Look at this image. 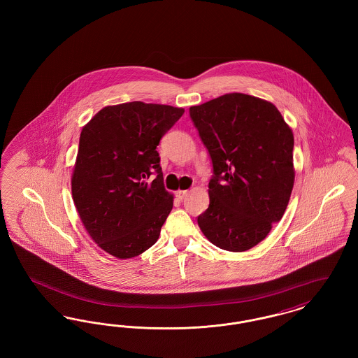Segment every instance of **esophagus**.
<instances>
[{"label": "esophagus", "instance_id": "obj_1", "mask_svg": "<svg viewBox=\"0 0 358 358\" xmlns=\"http://www.w3.org/2000/svg\"><path fill=\"white\" fill-rule=\"evenodd\" d=\"M187 196V190H177L176 192V197L180 200H184Z\"/></svg>", "mask_w": 358, "mask_h": 358}]
</instances>
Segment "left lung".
<instances>
[{"label":"left lung","instance_id":"8db88e82","mask_svg":"<svg viewBox=\"0 0 358 358\" xmlns=\"http://www.w3.org/2000/svg\"><path fill=\"white\" fill-rule=\"evenodd\" d=\"M189 114L213 165L199 227L216 247L247 251L266 238L289 204L292 130L273 103L240 92L192 106Z\"/></svg>","mask_w":358,"mask_h":358}]
</instances>
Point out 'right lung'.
<instances>
[{
	"label": "right lung",
	"instance_id": "obj_1",
	"mask_svg": "<svg viewBox=\"0 0 358 358\" xmlns=\"http://www.w3.org/2000/svg\"><path fill=\"white\" fill-rule=\"evenodd\" d=\"M184 111L122 103L104 107L82 129L72 199L85 231L107 254L130 259L159 238L173 194L164 187L155 149Z\"/></svg>",
	"mask_w": 358,
	"mask_h": 358
}]
</instances>
